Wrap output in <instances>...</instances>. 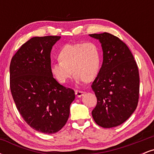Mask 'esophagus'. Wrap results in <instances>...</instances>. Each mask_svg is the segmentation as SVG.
Instances as JSON below:
<instances>
[{"label":"esophagus","mask_w":154,"mask_h":154,"mask_svg":"<svg viewBox=\"0 0 154 154\" xmlns=\"http://www.w3.org/2000/svg\"><path fill=\"white\" fill-rule=\"evenodd\" d=\"M75 94L76 95H77L78 98H80L82 95H83V94H84V93H83L82 91H75Z\"/></svg>","instance_id":"1"}]
</instances>
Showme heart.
<instances>
[{"mask_svg":"<svg viewBox=\"0 0 154 154\" xmlns=\"http://www.w3.org/2000/svg\"><path fill=\"white\" fill-rule=\"evenodd\" d=\"M58 58L59 61L51 65V72L56 81L61 84L69 80L72 72L77 82L82 80L91 82L99 72V49L93 42L66 44L61 49Z\"/></svg>","mask_w":154,"mask_h":154,"instance_id":"1","label":"heart"}]
</instances>
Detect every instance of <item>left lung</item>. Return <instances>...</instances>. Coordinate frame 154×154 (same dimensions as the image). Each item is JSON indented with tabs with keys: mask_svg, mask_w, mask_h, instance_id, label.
I'll return each instance as SVG.
<instances>
[{
	"mask_svg": "<svg viewBox=\"0 0 154 154\" xmlns=\"http://www.w3.org/2000/svg\"><path fill=\"white\" fill-rule=\"evenodd\" d=\"M103 50V63L91 87L97 97L92 111L95 123L104 128L119 126L132 115L139 98L137 65L128 45L108 32L89 35Z\"/></svg>",
	"mask_w": 154,
	"mask_h": 154,
	"instance_id": "1",
	"label": "left lung"
}]
</instances>
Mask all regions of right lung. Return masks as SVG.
Here are the masks:
<instances>
[{"label": "right lung", "instance_id": "right-lung-1", "mask_svg": "<svg viewBox=\"0 0 154 154\" xmlns=\"http://www.w3.org/2000/svg\"><path fill=\"white\" fill-rule=\"evenodd\" d=\"M60 36L34 37L10 63V88L16 106L32 128L59 132L69 119L75 91L60 85L51 72V51Z\"/></svg>", "mask_w": 154, "mask_h": 154}]
</instances>
